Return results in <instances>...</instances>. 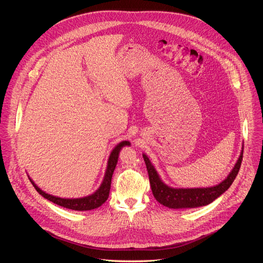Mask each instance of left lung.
<instances>
[{
	"label": "left lung",
	"instance_id": "1",
	"mask_svg": "<svg viewBox=\"0 0 263 263\" xmlns=\"http://www.w3.org/2000/svg\"><path fill=\"white\" fill-rule=\"evenodd\" d=\"M242 155L243 147L238 160L226 179L215 186L202 187V189H174V187L167 186L162 182L147 156L142 154V157L146 165L149 185H151L152 193L155 199L165 207L173 209H185L206 206L226 192L239 172Z\"/></svg>",
	"mask_w": 263,
	"mask_h": 263
}]
</instances>
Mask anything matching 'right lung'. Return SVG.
Returning a JSON list of instances; mask_svg holds the SVG:
<instances>
[{
    "instance_id": "1",
    "label": "right lung",
    "mask_w": 263,
    "mask_h": 263,
    "mask_svg": "<svg viewBox=\"0 0 263 263\" xmlns=\"http://www.w3.org/2000/svg\"><path fill=\"white\" fill-rule=\"evenodd\" d=\"M125 145H130V142L127 141V140H124V141L120 142L119 144H117L115 146V148L112 149V152H111V154L109 156V159H108L104 180H103L101 186L99 187V190L90 196H87V197H84V198H79V199L58 198V197L49 195V194L45 193L44 191H42L40 187L32 181V179H30V181L33 184V186L35 187V190L39 192L40 195H42L45 199H47V200H49V201H51V202H53V203H55V204H57L61 207L71 209V210H77V211H86V210L96 209V208L100 207L101 205H103L109 197L112 175H114V172L116 170L121 148Z\"/></svg>"
}]
</instances>
